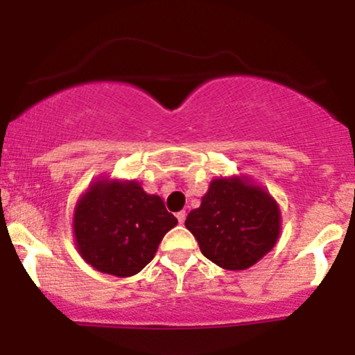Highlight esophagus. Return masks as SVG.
Instances as JSON below:
<instances>
[{
    "label": "esophagus",
    "mask_w": 355,
    "mask_h": 355,
    "mask_svg": "<svg viewBox=\"0 0 355 355\" xmlns=\"http://www.w3.org/2000/svg\"><path fill=\"white\" fill-rule=\"evenodd\" d=\"M185 217H187L185 211H178V214H177V220H178V222H180V223L185 222Z\"/></svg>",
    "instance_id": "esophagus-1"
}]
</instances>
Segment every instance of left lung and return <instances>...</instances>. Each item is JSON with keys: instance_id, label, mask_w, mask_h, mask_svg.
<instances>
[{"instance_id": "1", "label": "left lung", "mask_w": 355, "mask_h": 355, "mask_svg": "<svg viewBox=\"0 0 355 355\" xmlns=\"http://www.w3.org/2000/svg\"><path fill=\"white\" fill-rule=\"evenodd\" d=\"M280 222L275 198L245 175H235L210 182L185 227L207 259L227 270H243L275 247Z\"/></svg>"}]
</instances>
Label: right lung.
Listing matches in <instances>:
<instances>
[{
    "instance_id": "1",
    "label": "right lung",
    "mask_w": 355,
    "mask_h": 355,
    "mask_svg": "<svg viewBox=\"0 0 355 355\" xmlns=\"http://www.w3.org/2000/svg\"><path fill=\"white\" fill-rule=\"evenodd\" d=\"M178 220L158 195L137 180L98 178L73 211V237L81 259L103 274L132 277L157 254Z\"/></svg>"
}]
</instances>
